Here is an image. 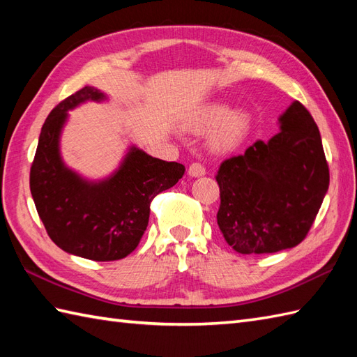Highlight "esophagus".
<instances>
[{
  "label": "esophagus",
  "mask_w": 357,
  "mask_h": 357,
  "mask_svg": "<svg viewBox=\"0 0 357 357\" xmlns=\"http://www.w3.org/2000/svg\"><path fill=\"white\" fill-rule=\"evenodd\" d=\"M188 174H190L192 178H199L206 174V169H204V165L199 162H193L190 167H188Z\"/></svg>",
  "instance_id": "esophagus-1"
}]
</instances>
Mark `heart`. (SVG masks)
<instances>
[{
	"label": "heart",
	"instance_id": "b5f03b06",
	"mask_svg": "<svg viewBox=\"0 0 357 357\" xmlns=\"http://www.w3.org/2000/svg\"><path fill=\"white\" fill-rule=\"evenodd\" d=\"M252 127V118L245 110H231L224 102H208L192 113L185 128L193 133H204L213 128L210 146L215 151H231L247 138Z\"/></svg>",
	"mask_w": 357,
	"mask_h": 357
}]
</instances>
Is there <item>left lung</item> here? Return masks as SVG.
<instances>
[{"label":"left lung","mask_w":357,"mask_h":357,"mask_svg":"<svg viewBox=\"0 0 357 357\" xmlns=\"http://www.w3.org/2000/svg\"><path fill=\"white\" fill-rule=\"evenodd\" d=\"M280 132L219 167L218 225L234 252L276 253L304 241L328 190L319 128L299 101L279 116Z\"/></svg>","instance_id":"left-lung-1"}]
</instances>
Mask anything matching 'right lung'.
Returning a JSON list of instances; mask_svg holds the SVG:
<instances>
[{
    "label": "right lung",
    "instance_id": "obj_1",
    "mask_svg": "<svg viewBox=\"0 0 357 357\" xmlns=\"http://www.w3.org/2000/svg\"><path fill=\"white\" fill-rule=\"evenodd\" d=\"M107 100L86 86L59 102L41 128L30 169V192L47 234L64 252L86 259H123L138 247L158 193L183 178L185 167L167 162L130 146L110 176L92 181L69 169L59 141L69 110Z\"/></svg>",
    "mask_w": 357,
    "mask_h": 357
}]
</instances>
